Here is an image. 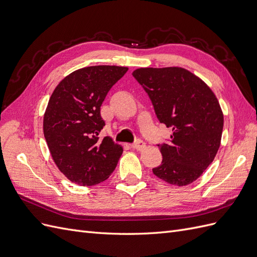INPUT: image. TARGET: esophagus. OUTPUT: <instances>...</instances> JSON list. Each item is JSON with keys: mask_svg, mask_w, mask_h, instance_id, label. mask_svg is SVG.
Segmentation results:
<instances>
[{"mask_svg": "<svg viewBox=\"0 0 257 257\" xmlns=\"http://www.w3.org/2000/svg\"><path fill=\"white\" fill-rule=\"evenodd\" d=\"M131 147L133 148V149H135V150L142 151V150H144L145 148H146V144L143 141H137L136 143H134Z\"/></svg>", "mask_w": 257, "mask_h": 257, "instance_id": "1", "label": "esophagus"}]
</instances>
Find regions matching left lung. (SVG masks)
Wrapping results in <instances>:
<instances>
[{
    "mask_svg": "<svg viewBox=\"0 0 257 257\" xmlns=\"http://www.w3.org/2000/svg\"><path fill=\"white\" fill-rule=\"evenodd\" d=\"M133 76L149 95L159 121L173 130L169 142L159 145L163 161L153 174L178 186L194 182L221 145L224 116L219 100L199 77L182 67H142Z\"/></svg>",
    "mask_w": 257,
    "mask_h": 257,
    "instance_id": "1",
    "label": "left lung"
}]
</instances>
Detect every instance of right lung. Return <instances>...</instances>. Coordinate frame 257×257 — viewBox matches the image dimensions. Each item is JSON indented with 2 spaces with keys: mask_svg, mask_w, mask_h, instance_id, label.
Instances as JSON below:
<instances>
[{
  "mask_svg": "<svg viewBox=\"0 0 257 257\" xmlns=\"http://www.w3.org/2000/svg\"><path fill=\"white\" fill-rule=\"evenodd\" d=\"M127 67L96 65L66 76L54 89L44 114L51 157L68 180L82 186L105 181L123 152L110 137L98 139L105 122L100 106Z\"/></svg>",
  "mask_w": 257,
  "mask_h": 257,
  "instance_id": "obj_1",
  "label": "right lung"
}]
</instances>
